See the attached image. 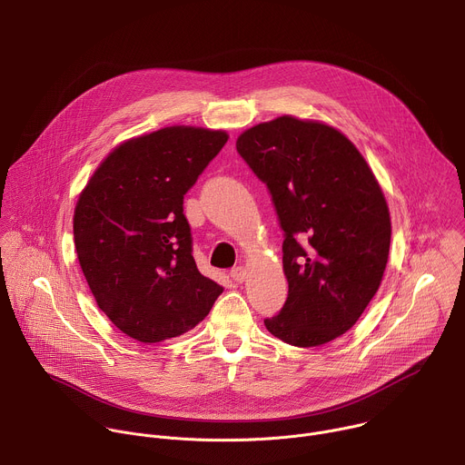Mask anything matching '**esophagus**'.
Returning a JSON list of instances; mask_svg holds the SVG:
<instances>
[{
  "mask_svg": "<svg viewBox=\"0 0 465 465\" xmlns=\"http://www.w3.org/2000/svg\"><path fill=\"white\" fill-rule=\"evenodd\" d=\"M232 278H233V282L242 283V282L246 280V269H244V267H235V269L232 271Z\"/></svg>",
  "mask_w": 465,
  "mask_h": 465,
  "instance_id": "esophagus-1",
  "label": "esophagus"
}]
</instances>
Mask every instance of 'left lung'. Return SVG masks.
I'll use <instances>...</instances> for the list:
<instances>
[{
    "label": "left lung",
    "instance_id": "obj_1",
    "mask_svg": "<svg viewBox=\"0 0 465 465\" xmlns=\"http://www.w3.org/2000/svg\"><path fill=\"white\" fill-rule=\"evenodd\" d=\"M235 145L269 185L285 232L289 296L264 325L298 348L339 339L388 262L391 223L373 171L339 128L314 119L280 115L246 128Z\"/></svg>",
    "mask_w": 465,
    "mask_h": 465
}]
</instances>
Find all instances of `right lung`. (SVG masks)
<instances>
[{
	"mask_svg": "<svg viewBox=\"0 0 465 465\" xmlns=\"http://www.w3.org/2000/svg\"><path fill=\"white\" fill-rule=\"evenodd\" d=\"M228 138L226 130L187 124L130 138L81 191L79 264L99 309L126 337L143 344L180 337L224 291L196 269L183 194Z\"/></svg>",
	"mask_w": 465,
	"mask_h": 465,
	"instance_id": "add662e5",
	"label": "right lung"
}]
</instances>
